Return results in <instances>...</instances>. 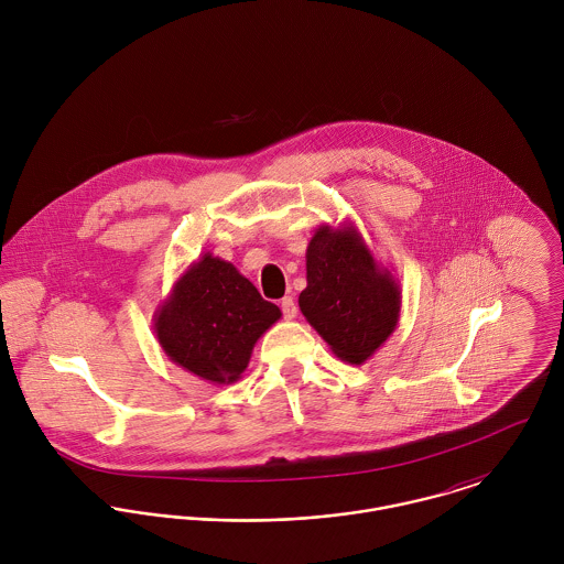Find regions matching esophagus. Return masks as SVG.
<instances>
[{
  "instance_id": "obj_1",
  "label": "esophagus",
  "mask_w": 564,
  "mask_h": 564,
  "mask_svg": "<svg viewBox=\"0 0 564 564\" xmlns=\"http://www.w3.org/2000/svg\"><path fill=\"white\" fill-rule=\"evenodd\" d=\"M280 308H282V313H284V319H295L297 317V306H295V302H293V297H284L282 302H280Z\"/></svg>"
}]
</instances>
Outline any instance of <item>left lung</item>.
Returning <instances> with one entry per match:
<instances>
[{
	"label": "left lung",
	"instance_id": "1",
	"mask_svg": "<svg viewBox=\"0 0 564 564\" xmlns=\"http://www.w3.org/2000/svg\"><path fill=\"white\" fill-rule=\"evenodd\" d=\"M306 282L300 311L345 362L369 360L400 323V282L354 224L317 228L306 249Z\"/></svg>",
	"mask_w": 564,
	"mask_h": 564
}]
</instances>
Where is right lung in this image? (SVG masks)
<instances>
[{"label": "right lung", "mask_w": 564, "mask_h": 564, "mask_svg": "<svg viewBox=\"0 0 564 564\" xmlns=\"http://www.w3.org/2000/svg\"><path fill=\"white\" fill-rule=\"evenodd\" d=\"M280 317L232 262L206 251L156 308L154 332L171 362L206 382L232 384L258 338Z\"/></svg>", "instance_id": "1"}]
</instances>
